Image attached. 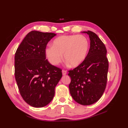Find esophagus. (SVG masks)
I'll return each mask as SVG.
<instances>
[{
	"label": "esophagus",
	"mask_w": 128,
	"mask_h": 128,
	"mask_svg": "<svg viewBox=\"0 0 128 128\" xmlns=\"http://www.w3.org/2000/svg\"><path fill=\"white\" fill-rule=\"evenodd\" d=\"M62 72L63 75H66L67 74V72L66 70H62Z\"/></svg>",
	"instance_id": "obj_1"
}]
</instances>
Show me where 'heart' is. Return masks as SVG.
<instances>
[{
  "label": "heart",
  "mask_w": 128,
  "mask_h": 128,
  "mask_svg": "<svg viewBox=\"0 0 128 128\" xmlns=\"http://www.w3.org/2000/svg\"><path fill=\"white\" fill-rule=\"evenodd\" d=\"M89 49L88 38L82 34L62 35L53 40L45 53L48 61L54 66L59 64L63 59L72 67L82 64L86 59Z\"/></svg>",
  "instance_id": "1"
}]
</instances>
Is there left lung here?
<instances>
[{"label": "left lung", "mask_w": 128, "mask_h": 128, "mask_svg": "<svg viewBox=\"0 0 128 128\" xmlns=\"http://www.w3.org/2000/svg\"><path fill=\"white\" fill-rule=\"evenodd\" d=\"M88 34L90 48L83 63L69 71L71 78L69 91L73 99L82 105H90L98 102L105 90L108 70L107 50L102 42L94 32Z\"/></svg>", "instance_id": "1"}]
</instances>
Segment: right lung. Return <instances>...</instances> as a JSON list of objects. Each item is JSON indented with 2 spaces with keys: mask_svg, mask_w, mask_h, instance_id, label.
Masks as SVG:
<instances>
[{
  "mask_svg": "<svg viewBox=\"0 0 128 128\" xmlns=\"http://www.w3.org/2000/svg\"><path fill=\"white\" fill-rule=\"evenodd\" d=\"M56 35L32 31L15 54V77L19 91L24 101L34 107H44L52 101L62 76L61 69L46 59V45Z\"/></svg>",
  "mask_w": 128,
  "mask_h": 128,
  "instance_id": "right-lung-1",
  "label": "right lung"
}]
</instances>
